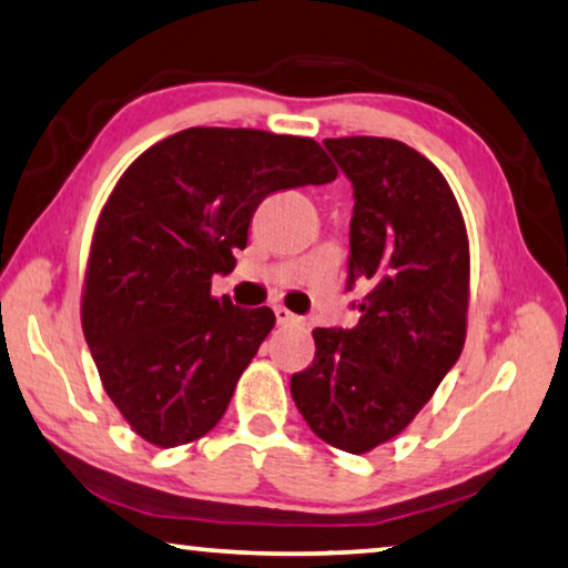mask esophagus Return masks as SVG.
Segmentation results:
<instances>
[{"instance_id": "34e87169", "label": "esophagus", "mask_w": 568, "mask_h": 568, "mask_svg": "<svg viewBox=\"0 0 568 568\" xmlns=\"http://www.w3.org/2000/svg\"><path fill=\"white\" fill-rule=\"evenodd\" d=\"M274 314H276V322L278 325H302V320L296 317V314H292L286 307H274Z\"/></svg>"}]
</instances>
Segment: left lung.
Instances as JSON below:
<instances>
[{
  "instance_id": "8db88e82",
  "label": "left lung",
  "mask_w": 568,
  "mask_h": 568,
  "mask_svg": "<svg viewBox=\"0 0 568 568\" xmlns=\"http://www.w3.org/2000/svg\"><path fill=\"white\" fill-rule=\"evenodd\" d=\"M325 146L355 195L347 290L363 276L371 292L353 329H312L314 361L292 375V398L322 442L365 455L414 422L465 347L469 241L424 154L383 136Z\"/></svg>"
}]
</instances>
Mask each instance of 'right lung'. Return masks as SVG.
<instances>
[{
    "label": "right lung",
    "mask_w": 568,
    "mask_h": 568,
    "mask_svg": "<svg viewBox=\"0 0 568 568\" xmlns=\"http://www.w3.org/2000/svg\"><path fill=\"white\" fill-rule=\"evenodd\" d=\"M335 178L310 136L221 126L162 139L121 174L93 231L81 325L142 439L180 447L221 422L276 317L217 300L211 278L233 272L261 200Z\"/></svg>",
    "instance_id": "obj_1"
}]
</instances>
